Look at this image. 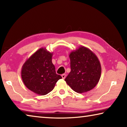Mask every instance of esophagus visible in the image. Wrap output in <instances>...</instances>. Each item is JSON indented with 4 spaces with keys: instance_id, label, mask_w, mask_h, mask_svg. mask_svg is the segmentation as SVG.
I'll return each mask as SVG.
<instances>
[{
    "instance_id": "1",
    "label": "esophagus",
    "mask_w": 127,
    "mask_h": 127,
    "mask_svg": "<svg viewBox=\"0 0 127 127\" xmlns=\"http://www.w3.org/2000/svg\"><path fill=\"white\" fill-rule=\"evenodd\" d=\"M62 78H63V79H65V77H66V75L65 74H63L62 75Z\"/></svg>"
}]
</instances>
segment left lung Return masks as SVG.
Segmentation results:
<instances>
[{
	"label": "left lung",
	"mask_w": 127,
	"mask_h": 127,
	"mask_svg": "<svg viewBox=\"0 0 127 127\" xmlns=\"http://www.w3.org/2000/svg\"><path fill=\"white\" fill-rule=\"evenodd\" d=\"M69 57L71 70L65 79L66 83L77 93H85L93 89L101 73L97 56L89 48L80 46L72 51Z\"/></svg>",
	"instance_id": "8db88e82"
}]
</instances>
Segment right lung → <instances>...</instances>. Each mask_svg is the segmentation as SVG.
<instances>
[{
	"label": "right lung",
	"instance_id": "obj_1",
	"mask_svg": "<svg viewBox=\"0 0 127 127\" xmlns=\"http://www.w3.org/2000/svg\"><path fill=\"white\" fill-rule=\"evenodd\" d=\"M53 53L41 48L26 60L21 69L23 82L31 91L45 95L54 88L62 77L57 74L52 63Z\"/></svg>",
	"mask_w": 127,
	"mask_h": 127
}]
</instances>
